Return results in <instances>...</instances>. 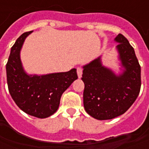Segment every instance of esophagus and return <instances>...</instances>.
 Wrapping results in <instances>:
<instances>
[{
    "mask_svg": "<svg viewBox=\"0 0 149 149\" xmlns=\"http://www.w3.org/2000/svg\"><path fill=\"white\" fill-rule=\"evenodd\" d=\"M82 71H83L82 68L81 67H78L77 69V76L79 78H81L82 77Z\"/></svg>",
    "mask_w": 149,
    "mask_h": 149,
    "instance_id": "obj_1",
    "label": "esophagus"
}]
</instances>
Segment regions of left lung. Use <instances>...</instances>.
Returning a JSON list of instances; mask_svg holds the SVG:
<instances>
[{
    "instance_id": "left-lung-1",
    "label": "left lung",
    "mask_w": 149,
    "mask_h": 149,
    "mask_svg": "<svg viewBox=\"0 0 149 149\" xmlns=\"http://www.w3.org/2000/svg\"><path fill=\"white\" fill-rule=\"evenodd\" d=\"M114 41L117 43V72L103 65L102 55L82 66L84 109L100 120L124 114L141 90V66L134 49L122 34H118Z\"/></svg>"
}]
</instances>
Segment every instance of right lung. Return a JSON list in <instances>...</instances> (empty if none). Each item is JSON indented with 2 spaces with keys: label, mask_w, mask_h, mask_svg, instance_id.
<instances>
[{
  "label": "right lung",
  "mask_w": 149,
  "mask_h": 149,
  "mask_svg": "<svg viewBox=\"0 0 149 149\" xmlns=\"http://www.w3.org/2000/svg\"><path fill=\"white\" fill-rule=\"evenodd\" d=\"M33 31L21 35L11 48L6 65L9 93L22 111L37 118L54 114L62 94L78 78L77 69L48 74H29L21 60V51L26 37Z\"/></svg>",
  "instance_id": "obj_1"
}]
</instances>
